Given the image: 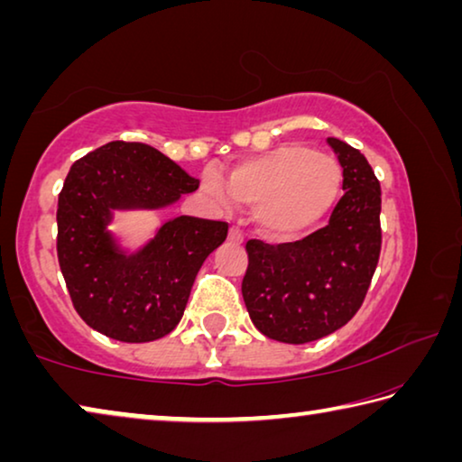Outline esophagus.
Listing matches in <instances>:
<instances>
[{
    "instance_id": "obj_1",
    "label": "esophagus",
    "mask_w": 462,
    "mask_h": 462,
    "mask_svg": "<svg viewBox=\"0 0 462 462\" xmlns=\"http://www.w3.org/2000/svg\"><path fill=\"white\" fill-rule=\"evenodd\" d=\"M230 240L236 242V245H240V242H242V232L238 228H230Z\"/></svg>"
}]
</instances>
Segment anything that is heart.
<instances>
[{"label": "heart", "mask_w": 462, "mask_h": 462, "mask_svg": "<svg viewBox=\"0 0 462 462\" xmlns=\"http://www.w3.org/2000/svg\"><path fill=\"white\" fill-rule=\"evenodd\" d=\"M342 173L332 156L303 144H281L238 162L228 183L216 169H206L201 187L217 206H256L259 228L271 238L287 240L310 230L338 199Z\"/></svg>", "instance_id": "b5f03b06"}]
</instances>
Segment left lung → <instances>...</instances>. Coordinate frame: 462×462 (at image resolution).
Here are the masks:
<instances>
[{
  "mask_svg": "<svg viewBox=\"0 0 462 462\" xmlns=\"http://www.w3.org/2000/svg\"><path fill=\"white\" fill-rule=\"evenodd\" d=\"M342 167L344 195L310 236L264 245L248 240L242 279L248 316L271 340L306 344L342 328L363 306L381 253V187L369 161L328 138Z\"/></svg>",
  "mask_w": 462,
  "mask_h": 462,
  "instance_id": "8db88e82",
  "label": "left lung"
}]
</instances>
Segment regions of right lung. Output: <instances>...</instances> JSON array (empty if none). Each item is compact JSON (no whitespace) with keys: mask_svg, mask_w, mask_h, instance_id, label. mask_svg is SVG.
I'll use <instances>...</instances> for the list:
<instances>
[{"mask_svg":"<svg viewBox=\"0 0 462 462\" xmlns=\"http://www.w3.org/2000/svg\"><path fill=\"white\" fill-rule=\"evenodd\" d=\"M198 179L143 143L114 140L73 162L59 195L57 253L77 314L120 342H152L181 322L195 275L228 236V224L179 216L138 250L107 226L114 212L162 209Z\"/></svg>","mask_w":462,"mask_h":462,"instance_id":"add662e5","label":"right lung"}]
</instances>
